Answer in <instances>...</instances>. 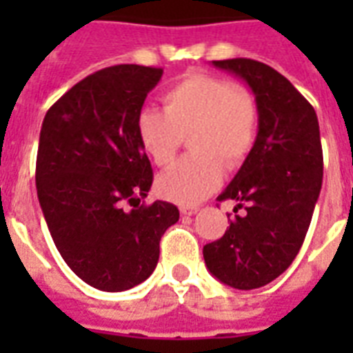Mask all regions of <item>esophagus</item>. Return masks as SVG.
Wrapping results in <instances>:
<instances>
[{"instance_id":"obj_1","label":"esophagus","mask_w":353,"mask_h":353,"mask_svg":"<svg viewBox=\"0 0 353 353\" xmlns=\"http://www.w3.org/2000/svg\"><path fill=\"white\" fill-rule=\"evenodd\" d=\"M198 210H199V207H196V205H181V207H179V212L185 216L196 214Z\"/></svg>"}]
</instances>
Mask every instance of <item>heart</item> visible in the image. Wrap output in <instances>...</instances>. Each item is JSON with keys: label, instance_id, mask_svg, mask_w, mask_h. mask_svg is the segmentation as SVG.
Masks as SVG:
<instances>
[{"label": "heart", "instance_id": "b5f03b06", "mask_svg": "<svg viewBox=\"0 0 353 353\" xmlns=\"http://www.w3.org/2000/svg\"><path fill=\"white\" fill-rule=\"evenodd\" d=\"M260 130V112L251 91L231 80L188 73L163 97V112L143 110L135 119L141 148L157 166L170 165L188 135L185 159L157 177V192L181 205L198 203L214 192L227 168L251 155Z\"/></svg>", "mask_w": 353, "mask_h": 353}]
</instances>
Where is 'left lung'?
I'll return each mask as SVG.
<instances>
[{
  "label": "left lung",
  "mask_w": 353,
  "mask_h": 353,
  "mask_svg": "<svg viewBox=\"0 0 353 353\" xmlns=\"http://www.w3.org/2000/svg\"><path fill=\"white\" fill-rule=\"evenodd\" d=\"M212 65L245 80L256 99L260 130L251 155L220 201L234 212L220 240L203 247L207 269L234 290L273 282L295 260L323 187V146L317 113L290 80L251 58Z\"/></svg>",
  "instance_id": "left-lung-1"
}]
</instances>
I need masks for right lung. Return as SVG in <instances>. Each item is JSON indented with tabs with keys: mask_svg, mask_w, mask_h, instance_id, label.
Here are the masks:
<instances>
[{
	"mask_svg": "<svg viewBox=\"0 0 353 353\" xmlns=\"http://www.w3.org/2000/svg\"><path fill=\"white\" fill-rule=\"evenodd\" d=\"M161 77V68L135 63L101 69L60 97L41 124V212L71 271L101 291L132 290L148 279L161 236L179 220L168 201L139 205L154 172L135 119Z\"/></svg>",
	"mask_w": 353,
	"mask_h": 353,
	"instance_id": "1",
	"label": "right lung"
}]
</instances>
